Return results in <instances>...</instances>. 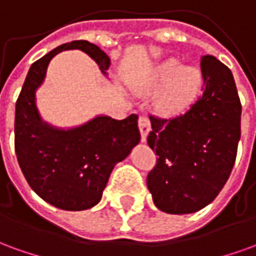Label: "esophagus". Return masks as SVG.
I'll use <instances>...</instances> for the list:
<instances>
[{"label":"esophagus","mask_w":256,"mask_h":256,"mask_svg":"<svg viewBox=\"0 0 256 256\" xmlns=\"http://www.w3.org/2000/svg\"><path fill=\"white\" fill-rule=\"evenodd\" d=\"M138 128H140V133H141V141L145 142V141H146V136H148V133H150V119H148L146 116H140Z\"/></svg>","instance_id":"1"}]
</instances>
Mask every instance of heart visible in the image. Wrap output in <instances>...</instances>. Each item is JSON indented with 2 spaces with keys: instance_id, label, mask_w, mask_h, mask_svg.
Segmentation results:
<instances>
[{
  "instance_id": "b5f03b06",
  "label": "heart",
  "mask_w": 256,
  "mask_h": 256,
  "mask_svg": "<svg viewBox=\"0 0 256 256\" xmlns=\"http://www.w3.org/2000/svg\"><path fill=\"white\" fill-rule=\"evenodd\" d=\"M163 84H166L158 96V106L166 115H176L185 111L196 98L202 84V74L194 67H178L177 58H168L152 70L141 84V90L150 92Z\"/></svg>"
}]
</instances>
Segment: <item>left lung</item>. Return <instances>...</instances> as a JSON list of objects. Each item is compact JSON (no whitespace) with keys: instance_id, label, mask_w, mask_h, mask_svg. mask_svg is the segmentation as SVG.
Returning a JSON list of instances; mask_svg holds the SVG:
<instances>
[{"instance_id":"8db88e82","label":"left lung","mask_w":256,"mask_h":256,"mask_svg":"<svg viewBox=\"0 0 256 256\" xmlns=\"http://www.w3.org/2000/svg\"><path fill=\"white\" fill-rule=\"evenodd\" d=\"M203 94L172 119L150 116L148 145L156 166L146 177L154 203L167 214H190L214 200L230 176L240 140L242 104L233 74L202 58Z\"/></svg>"}]
</instances>
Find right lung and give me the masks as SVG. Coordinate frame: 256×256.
Listing matches in <instances>:
<instances>
[{
    "instance_id": "obj_1",
    "label": "right lung",
    "mask_w": 256,
    "mask_h": 256,
    "mask_svg": "<svg viewBox=\"0 0 256 256\" xmlns=\"http://www.w3.org/2000/svg\"><path fill=\"white\" fill-rule=\"evenodd\" d=\"M71 49L89 54L106 76L111 60L89 41L60 45L32 63L16 101L14 150L27 182L40 198L60 210L82 211L100 202L115 164L128 158L141 136L134 114L123 120L97 115L70 128L42 119L36 90L45 80L50 60Z\"/></svg>"
}]
</instances>
